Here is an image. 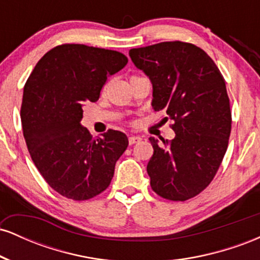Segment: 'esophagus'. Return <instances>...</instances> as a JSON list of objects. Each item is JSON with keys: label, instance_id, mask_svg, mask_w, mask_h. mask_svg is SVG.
I'll list each match as a JSON object with an SVG mask.
<instances>
[{"label": "esophagus", "instance_id": "34e87169", "mask_svg": "<svg viewBox=\"0 0 260 260\" xmlns=\"http://www.w3.org/2000/svg\"><path fill=\"white\" fill-rule=\"evenodd\" d=\"M140 140H142V138H140V137H138V136H131L129 138H128V142H129L131 145L137 144V143H139Z\"/></svg>", "mask_w": 260, "mask_h": 260}]
</instances>
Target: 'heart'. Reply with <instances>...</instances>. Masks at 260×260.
<instances>
[{"instance_id": "b5f03b06", "label": "heart", "mask_w": 260, "mask_h": 260, "mask_svg": "<svg viewBox=\"0 0 260 260\" xmlns=\"http://www.w3.org/2000/svg\"><path fill=\"white\" fill-rule=\"evenodd\" d=\"M133 77H136V76H133Z\"/></svg>"}]
</instances>
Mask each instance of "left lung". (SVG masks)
<instances>
[{
	"instance_id": "left-lung-1",
	"label": "left lung",
	"mask_w": 260,
	"mask_h": 260,
	"mask_svg": "<svg viewBox=\"0 0 260 260\" xmlns=\"http://www.w3.org/2000/svg\"><path fill=\"white\" fill-rule=\"evenodd\" d=\"M129 56L153 84L154 111H165L176 137H150L147 171L157 196L184 202L204 190L221 165L231 133L225 79L201 47L165 41L131 49Z\"/></svg>"
}]
</instances>
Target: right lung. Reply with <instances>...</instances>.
<instances>
[{
    "instance_id": "right-lung-1",
    "label": "right lung",
    "mask_w": 260,
    "mask_h": 260,
    "mask_svg": "<svg viewBox=\"0 0 260 260\" xmlns=\"http://www.w3.org/2000/svg\"><path fill=\"white\" fill-rule=\"evenodd\" d=\"M123 53L80 44L46 52L24 86L20 118L24 139L44 180L73 201H88L111 183L128 147L120 131L92 138L82 127L83 106L99 100L107 77L127 64Z\"/></svg>"
}]
</instances>
